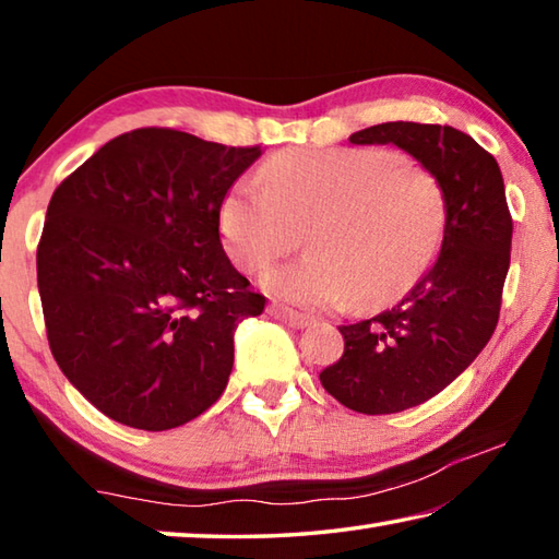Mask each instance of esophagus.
<instances>
[{
	"mask_svg": "<svg viewBox=\"0 0 559 559\" xmlns=\"http://www.w3.org/2000/svg\"><path fill=\"white\" fill-rule=\"evenodd\" d=\"M269 313L273 318L283 320V323H286L288 328H296V330H302V328H308L310 323H313V320H310L308 316L296 313V310H288V308H283V306H271Z\"/></svg>",
	"mask_w": 559,
	"mask_h": 559,
	"instance_id": "obj_1",
	"label": "esophagus"
}]
</instances>
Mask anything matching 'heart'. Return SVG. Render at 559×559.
<instances>
[{"label":"heart","mask_w":559,"mask_h":559,"mask_svg":"<svg viewBox=\"0 0 559 559\" xmlns=\"http://www.w3.org/2000/svg\"><path fill=\"white\" fill-rule=\"evenodd\" d=\"M263 185L239 179L219 204L224 251L261 271L302 239L308 253L263 273L271 296L302 308L372 310L402 298L437 261L449 224L433 169L386 147L286 150Z\"/></svg>","instance_id":"obj_1"}]
</instances>
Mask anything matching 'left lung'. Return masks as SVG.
I'll use <instances>...</instances> for the list:
<instances>
[{
	"mask_svg": "<svg viewBox=\"0 0 559 559\" xmlns=\"http://www.w3.org/2000/svg\"><path fill=\"white\" fill-rule=\"evenodd\" d=\"M353 145H396L447 187L443 246L392 310L343 325L345 353L320 372L325 392L359 414L412 409L449 386L493 335L510 266L513 219L496 157L451 126L382 122Z\"/></svg>",
	"mask_w": 559,
	"mask_h": 559,
	"instance_id": "1",
	"label": "left lung"
}]
</instances>
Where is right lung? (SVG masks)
<instances>
[{"instance_id": "obj_1", "label": "right lung", "mask_w": 559, "mask_h": 559, "mask_svg": "<svg viewBox=\"0 0 559 559\" xmlns=\"http://www.w3.org/2000/svg\"><path fill=\"white\" fill-rule=\"evenodd\" d=\"M261 157L169 128L112 138L56 187L36 251L61 372L112 421L182 427L229 382L234 333L263 313L219 239V204Z\"/></svg>"}]
</instances>
